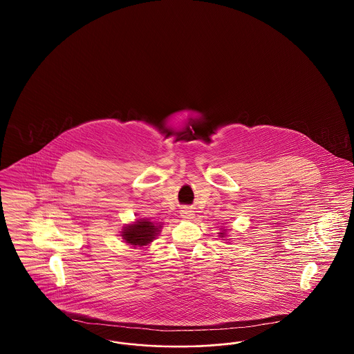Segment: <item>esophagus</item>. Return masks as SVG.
Masks as SVG:
<instances>
[{
    "label": "esophagus",
    "mask_w": 354,
    "mask_h": 354,
    "mask_svg": "<svg viewBox=\"0 0 354 354\" xmlns=\"http://www.w3.org/2000/svg\"><path fill=\"white\" fill-rule=\"evenodd\" d=\"M182 216L185 218V219H191V218L194 216V212L189 211V209H183V211H182Z\"/></svg>",
    "instance_id": "esophagus-1"
}]
</instances>
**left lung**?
Masks as SVG:
<instances>
[{"label": "left lung", "instance_id": "left-lung-1", "mask_svg": "<svg viewBox=\"0 0 354 354\" xmlns=\"http://www.w3.org/2000/svg\"><path fill=\"white\" fill-rule=\"evenodd\" d=\"M224 232H225V230H224V231H223V232H220V236H221V237H224V235H225V234H224Z\"/></svg>", "mask_w": 354, "mask_h": 354}]
</instances>
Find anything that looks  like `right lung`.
Returning a JSON list of instances; mask_svg holds the SVG:
<instances>
[{
  "instance_id": "obj_1",
  "label": "right lung",
  "mask_w": 354,
  "mask_h": 354,
  "mask_svg": "<svg viewBox=\"0 0 354 354\" xmlns=\"http://www.w3.org/2000/svg\"><path fill=\"white\" fill-rule=\"evenodd\" d=\"M160 224L152 223L149 219H139L133 224H127L122 230L123 240L133 247L149 245L155 236L160 232Z\"/></svg>"
}]
</instances>
